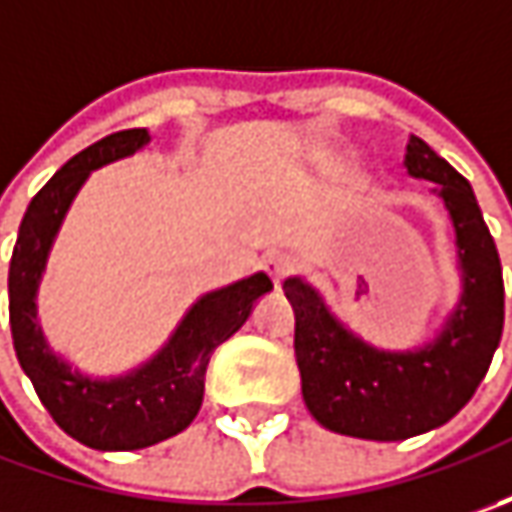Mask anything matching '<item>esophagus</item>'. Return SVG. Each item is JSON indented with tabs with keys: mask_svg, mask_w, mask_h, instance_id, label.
Here are the masks:
<instances>
[{
	"mask_svg": "<svg viewBox=\"0 0 512 512\" xmlns=\"http://www.w3.org/2000/svg\"><path fill=\"white\" fill-rule=\"evenodd\" d=\"M262 267H265V273L276 285H282L287 276L296 270V256H290L285 250H273V253H267L265 259H262Z\"/></svg>",
	"mask_w": 512,
	"mask_h": 512,
	"instance_id": "34e87169",
	"label": "esophagus"
}]
</instances>
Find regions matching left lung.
Here are the masks:
<instances>
[{"instance_id":"1","label":"left lung","mask_w":512,"mask_h":512,"mask_svg":"<svg viewBox=\"0 0 512 512\" xmlns=\"http://www.w3.org/2000/svg\"><path fill=\"white\" fill-rule=\"evenodd\" d=\"M404 165L436 182L456 227L464 293L436 342L413 353L376 350L344 330L313 287L285 282L307 410L327 430L370 442H402L450 422L482 384L504 327L502 262L470 182L419 136L407 139Z\"/></svg>"}]
</instances>
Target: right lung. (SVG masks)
<instances>
[{
    "instance_id": "right-lung-1",
    "label": "right lung",
    "mask_w": 512,
    "mask_h": 512,
    "mask_svg": "<svg viewBox=\"0 0 512 512\" xmlns=\"http://www.w3.org/2000/svg\"><path fill=\"white\" fill-rule=\"evenodd\" d=\"M148 139L145 128H128L76 153L30 199L10 256V333L16 359L53 422L93 450H139L182 433L205 399V373L213 350L245 325L253 302L273 290L265 273H256L207 293L190 307L168 347L122 379L93 382L50 353L36 325L33 302L50 242L90 170L136 153Z\"/></svg>"
}]
</instances>
